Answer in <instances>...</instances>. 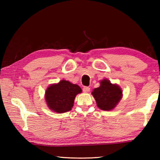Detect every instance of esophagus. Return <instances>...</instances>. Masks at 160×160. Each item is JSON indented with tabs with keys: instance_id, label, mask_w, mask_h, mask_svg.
<instances>
[{
	"instance_id": "obj_1",
	"label": "esophagus",
	"mask_w": 160,
	"mask_h": 160,
	"mask_svg": "<svg viewBox=\"0 0 160 160\" xmlns=\"http://www.w3.org/2000/svg\"><path fill=\"white\" fill-rule=\"evenodd\" d=\"M82 90H83V92H90V88H89V87H84L83 88V89H82Z\"/></svg>"
}]
</instances>
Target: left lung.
Wrapping results in <instances>:
<instances>
[{"label": "left lung", "instance_id": "obj_1", "mask_svg": "<svg viewBox=\"0 0 160 160\" xmlns=\"http://www.w3.org/2000/svg\"><path fill=\"white\" fill-rule=\"evenodd\" d=\"M92 94L96 100L97 107L104 111L113 109L122 98V90L120 87L112 84L107 79L102 80L100 86L94 89Z\"/></svg>", "mask_w": 160, "mask_h": 160}]
</instances>
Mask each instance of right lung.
Returning a JSON list of instances; mask_svg holds the SVG:
<instances>
[{"mask_svg": "<svg viewBox=\"0 0 160 160\" xmlns=\"http://www.w3.org/2000/svg\"><path fill=\"white\" fill-rule=\"evenodd\" d=\"M81 92L82 90L78 85L62 80L48 87L45 92V99L51 110L61 113L72 109L75 97Z\"/></svg>", "mask_w": 160, "mask_h": 160, "instance_id": "obj_1", "label": "right lung"}]
</instances>
